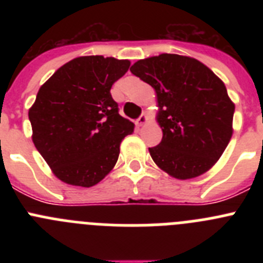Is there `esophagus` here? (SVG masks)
<instances>
[{
  "mask_svg": "<svg viewBox=\"0 0 263 263\" xmlns=\"http://www.w3.org/2000/svg\"><path fill=\"white\" fill-rule=\"evenodd\" d=\"M146 122H147V116H146L145 113L139 116V117L136 120V125H137V126H143V125H145Z\"/></svg>",
  "mask_w": 263,
  "mask_h": 263,
  "instance_id": "1",
  "label": "esophagus"
}]
</instances>
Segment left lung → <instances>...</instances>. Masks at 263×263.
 Masks as SVG:
<instances>
[{
  "label": "left lung",
  "instance_id": "1",
  "mask_svg": "<svg viewBox=\"0 0 263 263\" xmlns=\"http://www.w3.org/2000/svg\"><path fill=\"white\" fill-rule=\"evenodd\" d=\"M130 71L157 93L163 137L148 148L155 164L183 180L206 173L233 134L234 104L224 83L201 62L176 53L138 60Z\"/></svg>",
  "mask_w": 263,
  "mask_h": 263
}]
</instances>
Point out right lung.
Wrapping results in <instances>:
<instances>
[{"mask_svg": "<svg viewBox=\"0 0 263 263\" xmlns=\"http://www.w3.org/2000/svg\"><path fill=\"white\" fill-rule=\"evenodd\" d=\"M129 67V60L80 57L39 88L29 109L32 142L62 182L92 187L117 163L134 124L120 116L110 88Z\"/></svg>", "mask_w": 263, "mask_h": 263, "instance_id": "1", "label": "right lung"}]
</instances>
